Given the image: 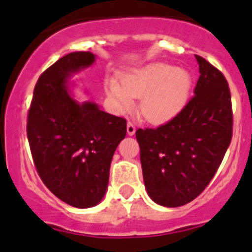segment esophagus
Here are the masks:
<instances>
[{
  "label": "esophagus",
  "instance_id": "34e87169",
  "mask_svg": "<svg viewBox=\"0 0 252 252\" xmlns=\"http://www.w3.org/2000/svg\"><path fill=\"white\" fill-rule=\"evenodd\" d=\"M126 130H127V135L132 136L133 133H135V131H136V127H135V125H133L132 122H127V127H126Z\"/></svg>",
  "mask_w": 252,
  "mask_h": 252
}]
</instances>
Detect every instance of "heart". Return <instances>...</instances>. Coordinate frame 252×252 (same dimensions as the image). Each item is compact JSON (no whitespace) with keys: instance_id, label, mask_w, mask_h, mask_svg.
Instances as JSON below:
<instances>
[{"instance_id":"obj_1","label":"heart","mask_w":252,"mask_h":252,"mask_svg":"<svg viewBox=\"0 0 252 252\" xmlns=\"http://www.w3.org/2000/svg\"><path fill=\"white\" fill-rule=\"evenodd\" d=\"M192 90V77L186 69L168 63H151L130 69L121 83L110 78L106 91L119 111H130L133 98H141L140 112L151 124L170 121L183 110Z\"/></svg>"}]
</instances>
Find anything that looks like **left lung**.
Listing matches in <instances>:
<instances>
[{"instance_id":"8db88e82","label":"left lung","mask_w":252,"mask_h":252,"mask_svg":"<svg viewBox=\"0 0 252 252\" xmlns=\"http://www.w3.org/2000/svg\"><path fill=\"white\" fill-rule=\"evenodd\" d=\"M195 59L201 75L194 97L165 125L136 131L146 192L164 207L184 206L203 192L232 137L226 78L202 57Z\"/></svg>"}]
</instances>
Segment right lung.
<instances>
[{
  "mask_svg": "<svg viewBox=\"0 0 252 252\" xmlns=\"http://www.w3.org/2000/svg\"><path fill=\"white\" fill-rule=\"evenodd\" d=\"M94 62L88 51L55 62L40 75L28 116V139L40 178L75 208H91L103 199L111 160L126 136V120L74 98L72 78Z\"/></svg>",
  "mask_w": 252,
  "mask_h": 252,
  "instance_id": "add662e5",
  "label": "right lung"
}]
</instances>
